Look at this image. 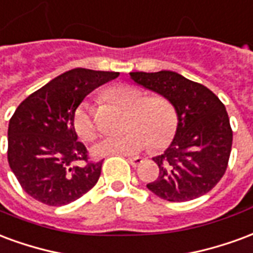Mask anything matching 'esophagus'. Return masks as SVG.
Segmentation results:
<instances>
[{"mask_svg":"<svg viewBox=\"0 0 253 253\" xmlns=\"http://www.w3.org/2000/svg\"><path fill=\"white\" fill-rule=\"evenodd\" d=\"M144 160L143 158H139V156H134V158H129V163L133 166V167H139L141 163H143Z\"/></svg>","mask_w":253,"mask_h":253,"instance_id":"obj_1","label":"esophagus"}]
</instances>
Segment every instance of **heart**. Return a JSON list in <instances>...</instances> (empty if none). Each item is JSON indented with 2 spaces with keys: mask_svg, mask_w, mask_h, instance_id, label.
<instances>
[{
  "mask_svg": "<svg viewBox=\"0 0 253 253\" xmlns=\"http://www.w3.org/2000/svg\"><path fill=\"white\" fill-rule=\"evenodd\" d=\"M108 97L117 105L129 109L128 132L109 136L93 147L94 155H136L154 144L163 148L174 139L178 129V112L174 104L165 95L143 97L139 88L129 84H119L109 88ZM74 126L84 140L97 136V126L88 104H82L74 114Z\"/></svg>",
  "mask_w": 253,
  "mask_h": 253,
  "instance_id": "1",
  "label": "heart"
}]
</instances>
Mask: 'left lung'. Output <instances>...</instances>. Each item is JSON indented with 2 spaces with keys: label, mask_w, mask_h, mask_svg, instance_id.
Masks as SVG:
<instances>
[{
  "label": "left lung",
  "mask_w": 253,
  "mask_h": 253,
  "mask_svg": "<svg viewBox=\"0 0 253 253\" xmlns=\"http://www.w3.org/2000/svg\"><path fill=\"white\" fill-rule=\"evenodd\" d=\"M134 84L165 95L174 104L179 123L174 139L152 158L159 176L147 187L169 202H186L213 189L228 167L233 133L218 97L204 84L174 71L129 73Z\"/></svg>",
  "instance_id": "1"
}]
</instances>
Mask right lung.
<instances>
[{
  "label": "right lung",
  "instance_id": "1",
  "mask_svg": "<svg viewBox=\"0 0 253 253\" xmlns=\"http://www.w3.org/2000/svg\"><path fill=\"white\" fill-rule=\"evenodd\" d=\"M119 75L74 68L18 105L9 121L8 162L27 194L49 206H63L95 186L102 160L87 162L74 114L87 94Z\"/></svg>",
  "mask_w": 253,
  "mask_h": 253
}]
</instances>
